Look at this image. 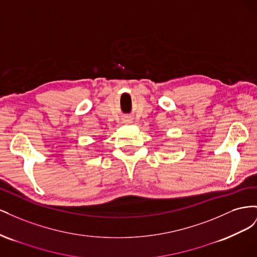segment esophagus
I'll return each mask as SVG.
<instances>
[{"label": "esophagus", "instance_id": "1", "mask_svg": "<svg viewBox=\"0 0 257 257\" xmlns=\"http://www.w3.org/2000/svg\"><path fill=\"white\" fill-rule=\"evenodd\" d=\"M131 121V119H126V122H130Z\"/></svg>", "mask_w": 257, "mask_h": 257}]
</instances>
